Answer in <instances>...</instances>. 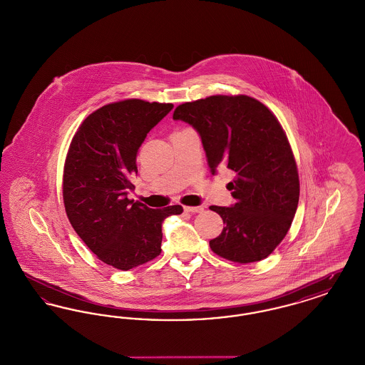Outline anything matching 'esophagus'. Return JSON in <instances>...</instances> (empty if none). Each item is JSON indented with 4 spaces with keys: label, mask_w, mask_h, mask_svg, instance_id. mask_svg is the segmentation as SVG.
Wrapping results in <instances>:
<instances>
[{
    "label": "esophagus",
    "mask_w": 365,
    "mask_h": 365,
    "mask_svg": "<svg viewBox=\"0 0 365 365\" xmlns=\"http://www.w3.org/2000/svg\"><path fill=\"white\" fill-rule=\"evenodd\" d=\"M202 210H204L202 207H185V212H189V213H200Z\"/></svg>",
    "instance_id": "1"
}]
</instances>
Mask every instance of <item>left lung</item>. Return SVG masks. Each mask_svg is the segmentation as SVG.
Listing matches in <instances>:
<instances>
[{"mask_svg":"<svg viewBox=\"0 0 365 365\" xmlns=\"http://www.w3.org/2000/svg\"><path fill=\"white\" fill-rule=\"evenodd\" d=\"M174 120L198 133L210 173L226 167L235 202L210 207L223 219L222 234L209 241L220 257L255 262L268 257L286 237L299 198L289 140L274 113L247 96H210L179 105Z\"/></svg>","mask_w":365,"mask_h":365,"instance_id":"1","label":"left lung"}]
</instances>
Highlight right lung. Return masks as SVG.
Segmentation results:
<instances>
[{"mask_svg":"<svg viewBox=\"0 0 365 365\" xmlns=\"http://www.w3.org/2000/svg\"><path fill=\"white\" fill-rule=\"evenodd\" d=\"M173 104L125 100L87 116L71 142L63 197L76 234L105 264L128 271L161 253L164 219L183 208H148L127 198L139 146Z\"/></svg>","mask_w":365,"mask_h":365,"instance_id":"obj_1","label":"right lung"}]
</instances>
